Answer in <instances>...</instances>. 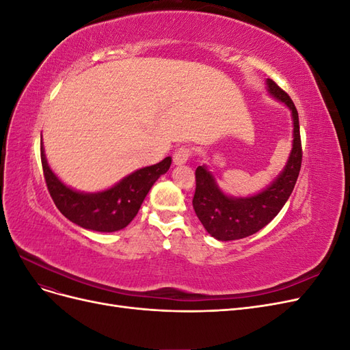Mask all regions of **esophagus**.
I'll use <instances>...</instances> for the list:
<instances>
[{
	"mask_svg": "<svg viewBox=\"0 0 350 350\" xmlns=\"http://www.w3.org/2000/svg\"><path fill=\"white\" fill-rule=\"evenodd\" d=\"M189 157H191V149H189V147H187V146H181L174 153V163L175 165H184V163L188 162Z\"/></svg>",
	"mask_w": 350,
	"mask_h": 350,
	"instance_id": "obj_1",
	"label": "esophagus"
}]
</instances>
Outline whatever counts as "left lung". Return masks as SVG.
Wrapping results in <instances>:
<instances>
[{
    "label": "left lung",
    "instance_id": "8db88e82",
    "mask_svg": "<svg viewBox=\"0 0 350 350\" xmlns=\"http://www.w3.org/2000/svg\"><path fill=\"white\" fill-rule=\"evenodd\" d=\"M267 92L283 102L292 112L293 142L288 162L278 178L262 191L250 197H230L221 191L207 166L196 169V194L193 207L201 225L219 241H235L256 234L278 216L291 197L302 163L299 118L289 94L271 79H267Z\"/></svg>",
    "mask_w": 350,
    "mask_h": 350
}]
</instances>
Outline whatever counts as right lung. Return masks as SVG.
I'll return each mask as SVG.
<instances>
[{
  "label": "right lung",
  "instance_id": "1",
  "mask_svg": "<svg viewBox=\"0 0 350 350\" xmlns=\"http://www.w3.org/2000/svg\"><path fill=\"white\" fill-rule=\"evenodd\" d=\"M40 161L48 191L58 210L72 224L96 232L124 229L139 213L142 203L159 176L167 172L172 157L137 169L118 184L99 193H80L67 187L49 167L40 140Z\"/></svg>",
  "mask_w": 350,
  "mask_h": 350
}]
</instances>
